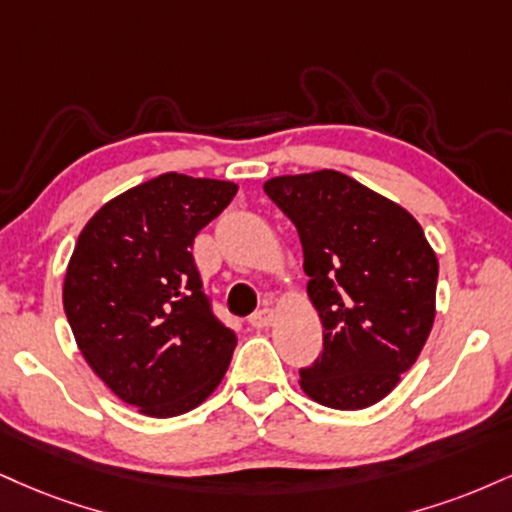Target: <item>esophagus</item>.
Instances as JSON below:
<instances>
[{
    "label": "esophagus",
    "mask_w": 512,
    "mask_h": 512,
    "mask_svg": "<svg viewBox=\"0 0 512 512\" xmlns=\"http://www.w3.org/2000/svg\"><path fill=\"white\" fill-rule=\"evenodd\" d=\"M248 322L252 329H267V326H272V322H274V312L269 310V307H264V310L252 312Z\"/></svg>",
    "instance_id": "esophagus-1"
}]
</instances>
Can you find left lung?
Wrapping results in <instances>:
<instances>
[{
	"label": "left lung",
	"mask_w": 512,
	"mask_h": 512,
	"mask_svg": "<svg viewBox=\"0 0 512 512\" xmlns=\"http://www.w3.org/2000/svg\"><path fill=\"white\" fill-rule=\"evenodd\" d=\"M264 193L298 229L307 293L324 326L322 355L300 369V386L326 408L379 403L434 324L439 262L422 226L331 169L276 176Z\"/></svg>",
	"instance_id": "1"
}]
</instances>
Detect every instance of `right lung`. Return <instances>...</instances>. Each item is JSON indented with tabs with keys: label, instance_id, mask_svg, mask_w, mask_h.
Segmentation results:
<instances>
[{
	"label": "right lung",
	"instance_id": "add662e5",
	"mask_svg": "<svg viewBox=\"0 0 512 512\" xmlns=\"http://www.w3.org/2000/svg\"><path fill=\"white\" fill-rule=\"evenodd\" d=\"M236 190L171 171L114 197L80 231L66 319L92 372L143 415L197 408L229 367L236 334L214 315L190 248Z\"/></svg>",
	"mask_w": 512,
	"mask_h": 512
}]
</instances>
